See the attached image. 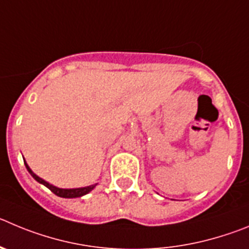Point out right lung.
Segmentation results:
<instances>
[{
  "label": "right lung",
  "mask_w": 249,
  "mask_h": 249,
  "mask_svg": "<svg viewBox=\"0 0 249 249\" xmlns=\"http://www.w3.org/2000/svg\"><path fill=\"white\" fill-rule=\"evenodd\" d=\"M24 164H26V168L27 170L29 172V174L32 175V177L34 178V179L36 180L38 182H40V184H43L44 186H47L48 189H49L52 193L55 194L56 196H60V197H65V199H72V197H80V196H84L86 195V194L90 193L91 190H92L95 186L97 185V184H95V185H90V186H85V188H76V189H60V188H56V186L52 185V184H49L48 181H45V180H43L42 178H39L38 175L34 174L33 172H32V169L28 166V164L26 163V160H24Z\"/></svg>",
  "instance_id": "1"
}]
</instances>
